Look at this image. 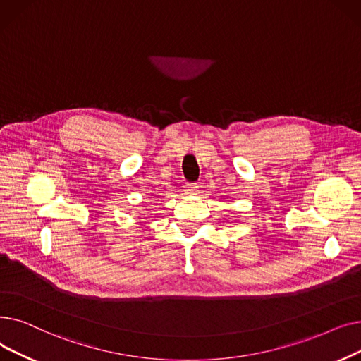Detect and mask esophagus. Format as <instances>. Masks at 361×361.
<instances>
[{"label": "esophagus", "instance_id": "1", "mask_svg": "<svg viewBox=\"0 0 361 361\" xmlns=\"http://www.w3.org/2000/svg\"><path fill=\"white\" fill-rule=\"evenodd\" d=\"M198 191V185L197 183H186L185 186V192L186 194H195Z\"/></svg>", "mask_w": 361, "mask_h": 361}]
</instances>
